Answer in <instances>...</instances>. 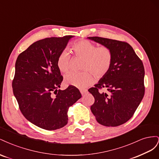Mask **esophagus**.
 <instances>
[{
	"label": "esophagus",
	"instance_id": "1",
	"mask_svg": "<svg viewBox=\"0 0 159 159\" xmlns=\"http://www.w3.org/2000/svg\"><path fill=\"white\" fill-rule=\"evenodd\" d=\"M80 92H81V95H85V94H86V93H88V90L87 89H81L80 90Z\"/></svg>",
	"mask_w": 159,
	"mask_h": 159
}]
</instances>
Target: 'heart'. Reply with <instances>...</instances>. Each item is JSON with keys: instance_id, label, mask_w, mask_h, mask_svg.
Returning a JSON list of instances; mask_svg holds the SVG:
<instances>
[{"instance_id": "heart-1", "label": "heart", "mask_w": 159, "mask_h": 159, "mask_svg": "<svg viewBox=\"0 0 159 159\" xmlns=\"http://www.w3.org/2000/svg\"><path fill=\"white\" fill-rule=\"evenodd\" d=\"M75 54L84 58L82 72H71L66 75L65 84L80 89H84L94 82V75L102 78L106 75L112 63V53L106 46L96 47L87 40H81L72 46ZM57 67L61 73L66 74L71 68V56L67 50L61 51L57 58ZM92 72V73L91 72Z\"/></svg>"}]
</instances>
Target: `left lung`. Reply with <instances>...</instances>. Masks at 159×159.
Returning <instances> with one entry per match:
<instances>
[{"instance_id": "left-lung-1", "label": "left lung", "mask_w": 159, "mask_h": 159, "mask_svg": "<svg viewBox=\"0 0 159 159\" xmlns=\"http://www.w3.org/2000/svg\"><path fill=\"white\" fill-rule=\"evenodd\" d=\"M88 38L109 48L112 53L108 73L88 89L95 99L91 111L102 125H121L133 117L145 94L143 64L125 42L98 36ZM103 88L106 93L98 91Z\"/></svg>"}]
</instances>
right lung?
I'll return each instance as SVG.
<instances>
[{
	"mask_svg": "<svg viewBox=\"0 0 159 159\" xmlns=\"http://www.w3.org/2000/svg\"><path fill=\"white\" fill-rule=\"evenodd\" d=\"M73 37L38 40L20 53L16 61L12 85L20 111L30 122L48 131L68 123L69 107L81 98L74 86L58 89L63 77L57 67V58Z\"/></svg>",
	"mask_w": 159,
	"mask_h": 159,
	"instance_id": "1",
	"label": "right lung"
}]
</instances>
